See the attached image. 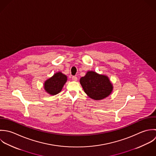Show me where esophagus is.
Masks as SVG:
<instances>
[{
  "instance_id": "obj_1",
  "label": "esophagus",
  "mask_w": 156,
  "mask_h": 156,
  "mask_svg": "<svg viewBox=\"0 0 156 156\" xmlns=\"http://www.w3.org/2000/svg\"><path fill=\"white\" fill-rule=\"evenodd\" d=\"M72 80H73V81H76L77 80V77L76 76H72Z\"/></svg>"
}]
</instances>
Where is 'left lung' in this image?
I'll return each instance as SVG.
<instances>
[{"mask_svg": "<svg viewBox=\"0 0 156 156\" xmlns=\"http://www.w3.org/2000/svg\"><path fill=\"white\" fill-rule=\"evenodd\" d=\"M80 83L85 93L95 100L106 98L113 90L112 84L107 76L93 71L88 72L84 76L81 77Z\"/></svg>", "mask_w": 156, "mask_h": 156, "instance_id": "obj_1", "label": "left lung"}]
</instances>
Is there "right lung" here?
Returning a JSON list of instances; mask_svg holds the SVG:
<instances>
[{"label": "right lung", "instance_id": "1", "mask_svg": "<svg viewBox=\"0 0 156 156\" xmlns=\"http://www.w3.org/2000/svg\"><path fill=\"white\" fill-rule=\"evenodd\" d=\"M66 81L67 76L61 72H58L45 82L44 89L48 94L55 95L61 92Z\"/></svg>", "mask_w": 156, "mask_h": 156}]
</instances>
